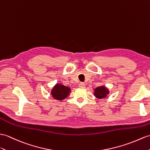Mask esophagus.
<instances>
[{
  "mask_svg": "<svg viewBox=\"0 0 150 150\" xmlns=\"http://www.w3.org/2000/svg\"><path fill=\"white\" fill-rule=\"evenodd\" d=\"M79 86L81 87V88H85V84L83 83H80L79 84Z\"/></svg>",
  "mask_w": 150,
  "mask_h": 150,
  "instance_id": "obj_1",
  "label": "esophagus"
}]
</instances>
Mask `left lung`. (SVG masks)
Returning <instances> with one entry per match:
<instances>
[{
    "instance_id": "obj_1",
    "label": "left lung",
    "mask_w": 150,
    "mask_h": 150,
    "mask_svg": "<svg viewBox=\"0 0 150 150\" xmlns=\"http://www.w3.org/2000/svg\"><path fill=\"white\" fill-rule=\"evenodd\" d=\"M93 95L97 98L102 99L108 97V95L109 93V90L106 86H100L96 88L94 90Z\"/></svg>"
}]
</instances>
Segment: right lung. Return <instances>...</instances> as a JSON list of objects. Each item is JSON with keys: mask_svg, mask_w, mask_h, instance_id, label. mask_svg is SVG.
<instances>
[{"mask_svg": "<svg viewBox=\"0 0 150 150\" xmlns=\"http://www.w3.org/2000/svg\"><path fill=\"white\" fill-rule=\"evenodd\" d=\"M71 90L70 87L60 83H57L51 90V95L54 99L63 100L69 96Z\"/></svg>", "mask_w": 150, "mask_h": 150, "instance_id": "add662e5", "label": "right lung"}]
</instances>
